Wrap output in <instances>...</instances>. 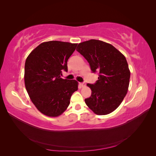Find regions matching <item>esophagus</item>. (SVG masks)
<instances>
[{
    "label": "esophagus",
    "mask_w": 156,
    "mask_h": 156,
    "mask_svg": "<svg viewBox=\"0 0 156 156\" xmlns=\"http://www.w3.org/2000/svg\"><path fill=\"white\" fill-rule=\"evenodd\" d=\"M79 84H80V86H81V87H84V86H85V83H80Z\"/></svg>",
    "instance_id": "esophagus-1"
}]
</instances>
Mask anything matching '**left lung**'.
I'll use <instances>...</instances> for the list:
<instances>
[{"instance_id":"left-lung-1","label":"left lung","mask_w":156,"mask_h":156,"mask_svg":"<svg viewBox=\"0 0 156 156\" xmlns=\"http://www.w3.org/2000/svg\"><path fill=\"white\" fill-rule=\"evenodd\" d=\"M76 50L89 63L93 73L99 72L98 80L87 84L91 96L87 105L98 115H105L119 107L127 92L130 71L125 56L111 44L90 40L79 44Z\"/></svg>"}]
</instances>
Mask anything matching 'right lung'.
Returning <instances> with one entry per match:
<instances>
[{"label": "right lung", "instance_id": "1", "mask_svg": "<svg viewBox=\"0 0 156 156\" xmlns=\"http://www.w3.org/2000/svg\"><path fill=\"white\" fill-rule=\"evenodd\" d=\"M77 44L60 41L41 43L28 56L25 64V84L32 102L44 115L56 117L66 111L78 90L75 80L60 78L67 72V62Z\"/></svg>", "mask_w": 156, "mask_h": 156}]
</instances>
